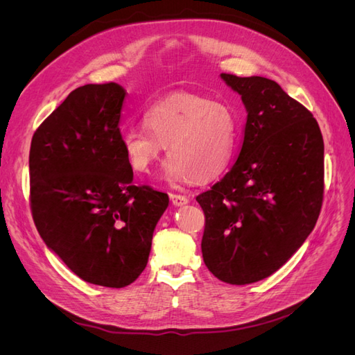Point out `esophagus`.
<instances>
[{
	"instance_id": "1",
	"label": "esophagus",
	"mask_w": 355,
	"mask_h": 355,
	"mask_svg": "<svg viewBox=\"0 0 355 355\" xmlns=\"http://www.w3.org/2000/svg\"><path fill=\"white\" fill-rule=\"evenodd\" d=\"M170 200L171 202H173V206L179 207V206H185V204H188V197L185 196H180V194H170Z\"/></svg>"
}]
</instances>
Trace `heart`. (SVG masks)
Here are the masks:
<instances>
[{"mask_svg":"<svg viewBox=\"0 0 355 355\" xmlns=\"http://www.w3.org/2000/svg\"><path fill=\"white\" fill-rule=\"evenodd\" d=\"M146 128H128L121 148L133 170L148 173L167 146L166 176L187 184L222 175L235 157L240 120L230 105L194 94H178L145 114Z\"/></svg>","mask_w":355,"mask_h":355,"instance_id":"heart-1","label":"heart"}]
</instances>
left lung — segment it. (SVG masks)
Returning <instances> with one entry per match:
<instances>
[{
	"instance_id": "obj_1",
	"label": "left lung",
	"mask_w": 355,
	"mask_h": 355,
	"mask_svg": "<svg viewBox=\"0 0 355 355\" xmlns=\"http://www.w3.org/2000/svg\"><path fill=\"white\" fill-rule=\"evenodd\" d=\"M220 78L241 96L247 121L235 164L197 197L206 218L201 252L214 277L241 286L274 274L314 230L324 144L313 114L275 81Z\"/></svg>"
}]
</instances>
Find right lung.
I'll list each match as a JSON object with an SVG mask.
<instances>
[{
  "instance_id": "1",
  "label": "right lung",
  "mask_w": 355,
  "mask_h": 355,
  "mask_svg": "<svg viewBox=\"0 0 355 355\" xmlns=\"http://www.w3.org/2000/svg\"><path fill=\"white\" fill-rule=\"evenodd\" d=\"M127 92L116 83L69 93L32 136L31 211L50 250L84 282L121 288L142 274L168 196L133 184L121 148Z\"/></svg>"
}]
</instances>
